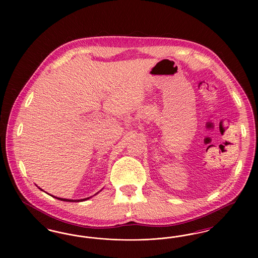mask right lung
<instances>
[{
	"label": "right lung",
	"mask_w": 258,
	"mask_h": 258,
	"mask_svg": "<svg viewBox=\"0 0 258 258\" xmlns=\"http://www.w3.org/2000/svg\"><path fill=\"white\" fill-rule=\"evenodd\" d=\"M42 190V189H41ZM51 197H55L54 196H51ZM55 198H57V199H59V200H61V201H69V202H74V201H76V202H79V201H85L87 199H89L90 197H88V198H84V199H80V200H72V199H64V198H60V197H55Z\"/></svg>",
	"instance_id": "obj_1"
}]
</instances>
